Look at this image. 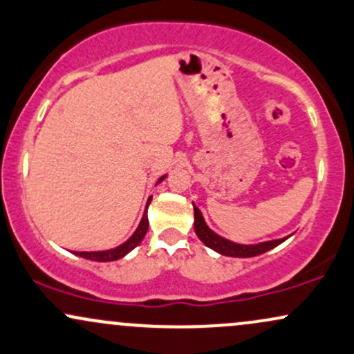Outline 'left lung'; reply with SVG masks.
<instances>
[{
  "label": "left lung",
  "instance_id": "obj_1",
  "mask_svg": "<svg viewBox=\"0 0 354 354\" xmlns=\"http://www.w3.org/2000/svg\"><path fill=\"white\" fill-rule=\"evenodd\" d=\"M194 231H196L198 238L211 250L218 251L219 254L233 256V258H251V256L263 254L266 251L273 250L274 246L281 245L284 239H273V241H265L259 243V245H238V243L228 241V239L221 238L206 226L205 218H203L201 211L196 206H194Z\"/></svg>",
  "mask_w": 354,
  "mask_h": 354
}]
</instances>
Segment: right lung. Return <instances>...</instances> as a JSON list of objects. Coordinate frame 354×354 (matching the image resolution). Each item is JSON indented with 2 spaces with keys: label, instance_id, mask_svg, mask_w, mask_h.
Listing matches in <instances>:
<instances>
[{
  "label": "right lung",
  "instance_id": "obj_1",
  "mask_svg": "<svg viewBox=\"0 0 354 354\" xmlns=\"http://www.w3.org/2000/svg\"><path fill=\"white\" fill-rule=\"evenodd\" d=\"M163 178H160V181H163ZM160 181H158V183H160ZM151 198H149L148 203H146V208H148L149 203H151ZM148 226H149L148 216H146V211H145L143 218H141L140 226H138L135 233H133V236L129 238L128 241H124L121 246L115 248V250H108V251H76L75 254L81 256V258L91 259V261H116V259L123 258V256H126L129 253V251L135 250V248L140 245L141 239L145 238L146 231H148Z\"/></svg>",
  "mask_w": 354,
  "mask_h": 354
}]
</instances>
